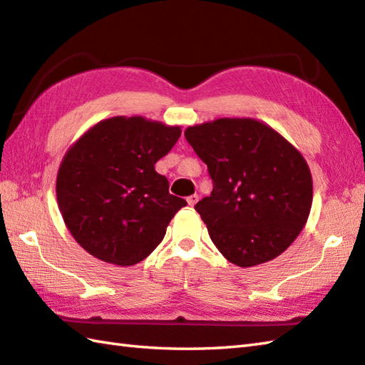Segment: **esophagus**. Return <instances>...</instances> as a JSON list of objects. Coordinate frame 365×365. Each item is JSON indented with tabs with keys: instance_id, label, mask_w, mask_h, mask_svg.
<instances>
[{
	"instance_id": "esophagus-1",
	"label": "esophagus",
	"mask_w": 365,
	"mask_h": 365,
	"mask_svg": "<svg viewBox=\"0 0 365 365\" xmlns=\"http://www.w3.org/2000/svg\"><path fill=\"white\" fill-rule=\"evenodd\" d=\"M186 200H188V205L190 207H194L197 203V200H199V196H197V194H192V196H190Z\"/></svg>"
}]
</instances>
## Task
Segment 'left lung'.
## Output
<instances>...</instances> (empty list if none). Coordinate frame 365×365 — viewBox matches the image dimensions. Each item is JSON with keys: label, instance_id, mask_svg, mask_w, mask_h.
<instances>
[{"label": "left lung", "instance_id": "left-lung-1", "mask_svg": "<svg viewBox=\"0 0 365 365\" xmlns=\"http://www.w3.org/2000/svg\"><path fill=\"white\" fill-rule=\"evenodd\" d=\"M185 138L213 180V191L194 208L217 250L240 267L282 255L312 203V177L299 149L253 118L190 125Z\"/></svg>", "mask_w": 365, "mask_h": 365}]
</instances>
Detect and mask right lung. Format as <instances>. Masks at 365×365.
Masks as SVG:
<instances>
[{"mask_svg":"<svg viewBox=\"0 0 365 365\" xmlns=\"http://www.w3.org/2000/svg\"><path fill=\"white\" fill-rule=\"evenodd\" d=\"M180 133L179 125L144 116H113L90 127L66 150L56 182L58 210L90 255L132 266L163 241L186 200L169 194L155 163Z\"/></svg>","mask_w":365,"mask_h":365,"instance_id":"obj_1","label":"right lung"}]
</instances>
